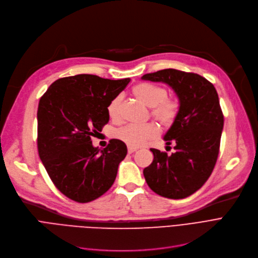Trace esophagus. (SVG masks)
Here are the masks:
<instances>
[{
    "label": "esophagus",
    "instance_id": "obj_1",
    "mask_svg": "<svg viewBox=\"0 0 258 258\" xmlns=\"http://www.w3.org/2000/svg\"><path fill=\"white\" fill-rule=\"evenodd\" d=\"M136 151H137V148H132V147H128V153L129 154L136 152Z\"/></svg>",
    "mask_w": 258,
    "mask_h": 258
}]
</instances>
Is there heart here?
<instances>
[{"mask_svg":"<svg viewBox=\"0 0 258 258\" xmlns=\"http://www.w3.org/2000/svg\"><path fill=\"white\" fill-rule=\"evenodd\" d=\"M133 94L147 107L152 108L151 115L163 126H171L178 114V104L173 99H169L168 91L162 86L151 83H142L133 88ZM121 96L117 95L109 103L107 111L110 118L117 119L119 116ZM158 134L156 126L127 125L115 132V137L132 148L142 147L149 141L155 139Z\"/></svg>","mask_w":258,"mask_h":258,"instance_id":"1","label":"heart"}]
</instances>
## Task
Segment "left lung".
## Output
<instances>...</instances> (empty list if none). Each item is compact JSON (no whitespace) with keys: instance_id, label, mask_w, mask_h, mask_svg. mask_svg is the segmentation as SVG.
Wrapping results in <instances>:
<instances>
[{"instance_id":"left-lung-1","label":"left lung","mask_w":258,"mask_h":258,"mask_svg":"<svg viewBox=\"0 0 258 258\" xmlns=\"http://www.w3.org/2000/svg\"><path fill=\"white\" fill-rule=\"evenodd\" d=\"M142 80L167 84L179 101L177 117L164 137L175 151L168 155L151 148L154 158L144 169L145 179L164 198H188L203 187L217 161L224 128L218 94L205 78L176 69L147 73Z\"/></svg>"}]
</instances>
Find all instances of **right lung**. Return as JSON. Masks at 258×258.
Returning <instances> with one entry per match:
<instances>
[{
	"label": "right lung",
	"mask_w": 258,
	"mask_h": 258,
	"mask_svg": "<svg viewBox=\"0 0 258 258\" xmlns=\"http://www.w3.org/2000/svg\"><path fill=\"white\" fill-rule=\"evenodd\" d=\"M129 82L78 75L56 80L41 97L39 155L54 186L68 199L89 203L113 185L127 146L110 140L101 150L91 138L109 121V103Z\"/></svg>",
	"instance_id": "obj_1"
}]
</instances>
